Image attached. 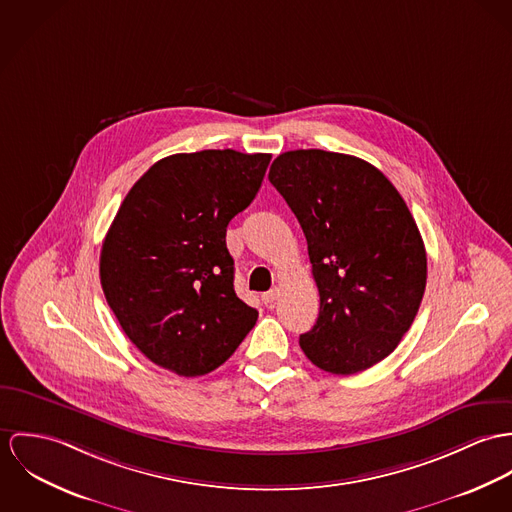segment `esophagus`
<instances>
[{"instance_id":"34e87169","label":"esophagus","mask_w":512,"mask_h":512,"mask_svg":"<svg viewBox=\"0 0 512 512\" xmlns=\"http://www.w3.org/2000/svg\"><path fill=\"white\" fill-rule=\"evenodd\" d=\"M277 298H279V288H277V286H275V288H271L269 292H265V294L261 296V300H263L267 306H269V304H273Z\"/></svg>"}]
</instances>
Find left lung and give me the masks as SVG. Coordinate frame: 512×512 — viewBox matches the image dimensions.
Wrapping results in <instances>:
<instances>
[{
    "label": "left lung",
    "instance_id": "1",
    "mask_svg": "<svg viewBox=\"0 0 512 512\" xmlns=\"http://www.w3.org/2000/svg\"><path fill=\"white\" fill-rule=\"evenodd\" d=\"M271 184L294 212L320 292L306 357L353 375L395 351L426 288V249L391 180L363 159L320 149L279 155Z\"/></svg>",
    "mask_w": 512,
    "mask_h": 512
}]
</instances>
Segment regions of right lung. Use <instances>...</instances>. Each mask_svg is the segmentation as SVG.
I'll return each instance as SVG.
<instances>
[{"mask_svg": "<svg viewBox=\"0 0 512 512\" xmlns=\"http://www.w3.org/2000/svg\"><path fill=\"white\" fill-rule=\"evenodd\" d=\"M267 153L208 149L155 163L121 202L100 253L119 326L155 365L198 377L226 363L259 312L233 290L226 231L261 188Z\"/></svg>", "mask_w": 512, "mask_h": 512, "instance_id": "obj_1", "label": "right lung"}]
</instances>
